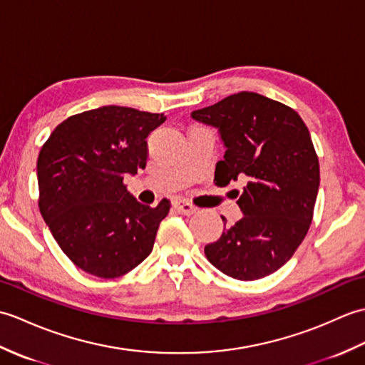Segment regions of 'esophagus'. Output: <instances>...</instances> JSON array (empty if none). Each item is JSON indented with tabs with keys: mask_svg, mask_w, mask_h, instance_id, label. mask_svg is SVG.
I'll return each mask as SVG.
<instances>
[{
	"mask_svg": "<svg viewBox=\"0 0 365 365\" xmlns=\"http://www.w3.org/2000/svg\"><path fill=\"white\" fill-rule=\"evenodd\" d=\"M173 205H175L178 212L184 214V215H192V214H195L197 210H198L192 203H189L187 200H176Z\"/></svg>",
	"mask_w": 365,
	"mask_h": 365,
	"instance_id": "esophagus-1",
	"label": "esophagus"
}]
</instances>
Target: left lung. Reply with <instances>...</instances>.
Segmentation results:
<instances>
[{"label": "left lung", "mask_w": 365, "mask_h": 365, "mask_svg": "<svg viewBox=\"0 0 365 365\" xmlns=\"http://www.w3.org/2000/svg\"><path fill=\"white\" fill-rule=\"evenodd\" d=\"M192 118L217 128L226 147L217 182H245L237 200L244 217L205 247L207 261L240 281L277 272L312 222L320 167L309 129L292 108L255 92L226 96Z\"/></svg>", "instance_id": "obj_1"}]
</instances>
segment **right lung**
Wrapping results in <instances>:
<instances>
[{"label": "right lung", "instance_id": "add662e5", "mask_svg": "<svg viewBox=\"0 0 365 365\" xmlns=\"http://www.w3.org/2000/svg\"><path fill=\"white\" fill-rule=\"evenodd\" d=\"M164 121L162 114L103 106L63 120L40 150V214L86 273L118 278L151 253L170 201L140 205L123 178L147 165V137Z\"/></svg>", "mask_w": 365, "mask_h": 365}]
</instances>
